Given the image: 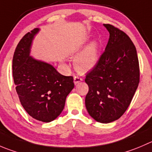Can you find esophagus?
<instances>
[{"mask_svg":"<svg viewBox=\"0 0 152 152\" xmlns=\"http://www.w3.org/2000/svg\"><path fill=\"white\" fill-rule=\"evenodd\" d=\"M82 79L81 77H79V76H74V78H73V82H74L75 85L78 84L79 82H82Z\"/></svg>","mask_w":152,"mask_h":152,"instance_id":"1","label":"esophagus"}]
</instances>
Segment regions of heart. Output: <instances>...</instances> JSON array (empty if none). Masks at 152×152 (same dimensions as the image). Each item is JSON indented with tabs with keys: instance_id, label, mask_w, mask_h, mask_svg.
<instances>
[{
	"instance_id": "1",
	"label": "heart",
	"mask_w": 152,
	"mask_h": 152,
	"mask_svg": "<svg viewBox=\"0 0 152 152\" xmlns=\"http://www.w3.org/2000/svg\"><path fill=\"white\" fill-rule=\"evenodd\" d=\"M99 45L96 40L90 42L85 48L76 55L74 58V65L76 70L86 73L92 70L99 61Z\"/></svg>"
}]
</instances>
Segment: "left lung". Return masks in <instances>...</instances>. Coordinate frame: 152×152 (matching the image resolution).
Listing matches in <instances>:
<instances>
[{
	"label": "left lung",
	"instance_id": "1",
	"mask_svg": "<svg viewBox=\"0 0 152 152\" xmlns=\"http://www.w3.org/2000/svg\"><path fill=\"white\" fill-rule=\"evenodd\" d=\"M108 42L98 64L86 75L89 91L85 106L92 118L101 123L118 120L127 110L140 82L136 48L122 30L103 24Z\"/></svg>",
	"mask_w": 152,
	"mask_h": 152
}]
</instances>
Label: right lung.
Masks as SVG:
<instances>
[{"label":"right lung","instance_id":"obj_1","mask_svg":"<svg viewBox=\"0 0 152 152\" xmlns=\"http://www.w3.org/2000/svg\"><path fill=\"white\" fill-rule=\"evenodd\" d=\"M35 28L20 39L12 58V76L20 104L32 118L50 123L61 114L74 88L73 76L60 74L52 64L30 56Z\"/></svg>","mask_w":152,"mask_h":152}]
</instances>
